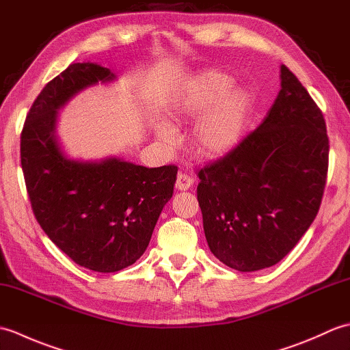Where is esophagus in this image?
Returning <instances> with one entry per match:
<instances>
[{
	"label": "esophagus",
	"mask_w": 350,
	"mask_h": 350,
	"mask_svg": "<svg viewBox=\"0 0 350 350\" xmlns=\"http://www.w3.org/2000/svg\"><path fill=\"white\" fill-rule=\"evenodd\" d=\"M192 185H194V177L187 174V173H179L177 174V180H176V188L179 191H187L189 189Z\"/></svg>",
	"instance_id": "34e87169"
}]
</instances>
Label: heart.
Listing matches in <instances>:
<instances>
[{"label":"heart","mask_w":350,"mask_h":350,"mask_svg":"<svg viewBox=\"0 0 350 350\" xmlns=\"http://www.w3.org/2000/svg\"><path fill=\"white\" fill-rule=\"evenodd\" d=\"M234 79L221 70H209L192 81L177 105V116L202 117L192 133V144L198 154L206 158L221 156L239 143L252 108V98L247 90L233 87ZM170 141L171 132L161 131Z\"/></svg>","instance_id":"1"}]
</instances>
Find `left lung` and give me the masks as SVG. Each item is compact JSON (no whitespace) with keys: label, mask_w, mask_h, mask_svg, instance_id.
<instances>
[{"label":"left lung","mask_w":350,"mask_h":350,"mask_svg":"<svg viewBox=\"0 0 350 350\" xmlns=\"http://www.w3.org/2000/svg\"><path fill=\"white\" fill-rule=\"evenodd\" d=\"M328 161L322 111L282 64L281 90L258 128L197 171V200L213 256L241 272L284 258L316 218Z\"/></svg>","instance_id":"obj_1"}]
</instances>
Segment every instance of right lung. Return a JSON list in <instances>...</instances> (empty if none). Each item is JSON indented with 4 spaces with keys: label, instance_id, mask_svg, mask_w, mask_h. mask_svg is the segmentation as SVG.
<instances>
[{
    "label": "right lung",
    "instance_id": "add662e5",
    "mask_svg": "<svg viewBox=\"0 0 350 350\" xmlns=\"http://www.w3.org/2000/svg\"><path fill=\"white\" fill-rule=\"evenodd\" d=\"M109 79L113 73L99 64H70L43 87L21 132V165L37 222L64 254L94 272H117L143 256L177 174L176 165L64 158L55 111L87 85Z\"/></svg>",
    "mask_w": 350,
    "mask_h": 350
}]
</instances>
